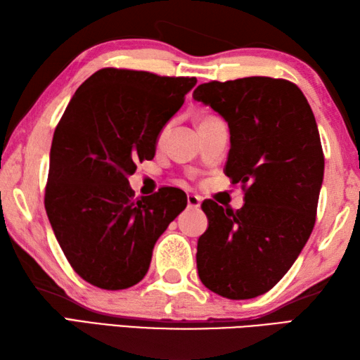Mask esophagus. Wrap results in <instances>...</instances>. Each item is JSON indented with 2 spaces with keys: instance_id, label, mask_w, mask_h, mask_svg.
<instances>
[{
  "instance_id": "esophagus-1",
  "label": "esophagus",
  "mask_w": 360,
  "mask_h": 360,
  "mask_svg": "<svg viewBox=\"0 0 360 360\" xmlns=\"http://www.w3.org/2000/svg\"><path fill=\"white\" fill-rule=\"evenodd\" d=\"M187 205L188 209H198L201 205V198L196 195H187Z\"/></svg>"
}]
</instances>
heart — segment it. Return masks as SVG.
Wrapping results in <instances>:
<instances>
[{"label": "heart", "instance_id": "1", "mask_svg": "<svg viewBox=\"0 0 360 360\" xmlns=\"http://www.w3.org/2000/svg\"><path fill=\"white\" fill-rule=\"evenodd\" d=\"M164 133H165V128L162 129V133H160V136H159V139H160V137H162V136H164Z\"/></svg>", "mask_w": 360, "mask_h": 360}]
</instances>
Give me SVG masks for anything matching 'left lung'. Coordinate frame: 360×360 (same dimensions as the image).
<instances>
[{
    "mask_svg": "<svg viewBox=\"0 0 360 360\" xmlns=\"http://www.w3.org/2000/svg\"><path fill=\"white\" fill-rule=\"evenodd\" d=\"M193 98L227 122L224 172L246 201L236 212L202 202L209 227L198 240V274L221 297L254 298L283 278L314 229L325 168L314 114L285 79L213 80Z\"/></svg>",
    "mask_w": 360,
    "mask_h": 360,
    "instance_id": "1",
    "label": "left lung"
}]
</instances>
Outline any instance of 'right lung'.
Returning a JSON list of instances; mask_svg holds the SVG:
<instances>
[{"mask_svg": "<svg viewBox=\"0 0 360 360\" xmlns=\"http://www.w3.org/2000/svg\"><path fill=\"white\" fill-rule=\"evenodd\" d=\"M195 77L103 68L75 91L56 128L44 207L68 262L106 290L134 286L155 243L186 209L179 188L134 200L128 176L153 159L160 129Z\"/></svg>", "mask_w": 360, "mask_h": 360, "instance_id": "right-lung-1", "label": "right lung"}]
</instances>
